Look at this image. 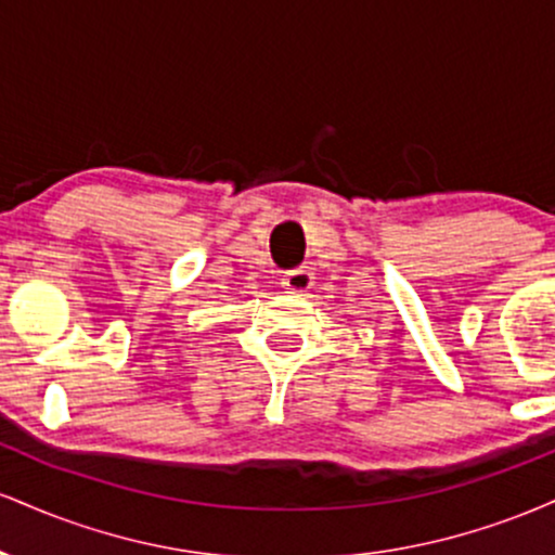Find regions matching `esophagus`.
Masks as SVG:
<instances>
[{
    "instance_id": "34e87169",
    "label": "esophagus",
    "mask_w": 555,
    "mask_h": 555,
    "mask_svg": "<svg viewBox=\"0 0 555 555\" xmlns=\"http://www.w3.org/2000/svg\"><path fill=\"white\" fill-rule=\"evenodd\" d=\"M313 271L310 269H295V271H286L282 276V286L292 295H305V292L313 286Z\"/></svg>"
}]
</instances>
